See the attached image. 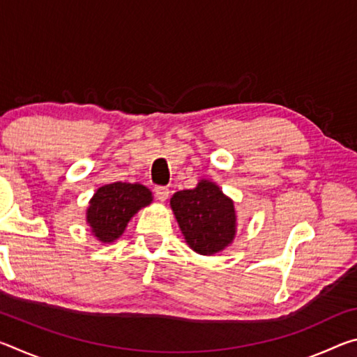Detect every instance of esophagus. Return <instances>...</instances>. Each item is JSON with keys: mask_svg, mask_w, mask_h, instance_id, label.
Returning a JSON list of instances; mask_svg holds the SVG:
<instances>
[{"mask_svg": "<svg viewBox=\"0 0 357 357\" xmlns=\"http://www.w3.org/2000/svg\"><path fill=\"white\" fill-rule=\"evenodd\" d=\"M154 195L159 202H165L168 195H170V190L167 189V187H162V185H157L154 189Z\"/></svg>", "mask_w": 357, "mask_h": 357, "instance_id": "1", "label": "esophagus"}]
</instances>
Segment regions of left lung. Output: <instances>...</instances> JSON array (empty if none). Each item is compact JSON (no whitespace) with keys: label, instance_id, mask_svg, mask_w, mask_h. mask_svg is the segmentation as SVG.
Returning a JSON list of instances; mask_svg holds the SVG:
<instances>
[{"label":"left lung","instance_id":"1","mask_svg":"<svg viewBox=\"0 0 357 357\" xmlns=\"http://www.w3.org/2000/svg\"><path fill=\"white\" fill-rule=\"evenodd\" d=\"M170 206L187 245L200 255L225 250L236 238L234 202L213 181L200 179L193 189L176 192Z\"/></svg>","mask_w":357,"mask_h":357}]
</instances>
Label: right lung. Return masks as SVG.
<instances>
[{
  "label": "right lung",
  "instance_id": "right-lung-1",
  "mask_svg": "<svg viewBox=\"0 0 357 357\" xmlns=\"http://www.w3.org/2000/svg\"><path fill=\"white\" fill-rule=\"evenodd\" d=\"M153 203V192L143 184L113 183L99 187L86 208V223L93 236L104 244L123 236L138 211Z\"/></svg>",
  "mask_w": 357,
  "mask_h": 357
}]
</instances>
